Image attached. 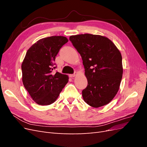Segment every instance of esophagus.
<instances>
[{
    "mask_svg": "<svg viewBox=\"0 0 147 147\" xmlns=\"http://www.w3.org/2000/svg\"><path fill=\"white\" fill-rule=\"evenodd\" d=\"M78 74V73L77 72H75L74 74H70V75H69V77H70V78H73V77H75V76H76V75Z\"/></svg>",
    "mask_w": 147,
    "mask_h": 147,
    "instance_id": "obj_1",
    "label": "esophagus"
}]
</instances>
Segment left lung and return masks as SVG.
<instances>
[{"instance_id":"obj_1","label":"left lung","mask_w":147,"mask_h":147,"mask_svg":"<svg viewBox=\"0 0 147 147\" xmlns=\"http://www.w3.org/2000/svg\"><path fill=\"white\" fill-rule=\"evenodd\" d=\"M69 40L80 54L88 86L82 91L84 102L98 108L112 100L119 90L123 69L122 56L107 37L90 34L72 35Z\"/></svg>"}]
</instances>
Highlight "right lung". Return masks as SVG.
<instances>
[{
	"instance_id": "add662e5",
	"label": "right lung",
	"mask_w": 147,
	"mask_h": 147,
	"mask_svg": "<svg viewBox=\"0 0 147 147\" xmlns=\"http://www.w3.org/2000/svg\"><path fill=\"white\" fill-rule=\"evenodd\" d=\"M68 42L64 36L40 39L28 50L21 64L22 81L31 98L40 105L55 102L65 84L68 75L53 74L55 57Z\"/></svg>"
}]
</instances>
